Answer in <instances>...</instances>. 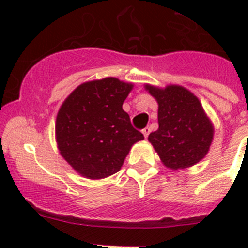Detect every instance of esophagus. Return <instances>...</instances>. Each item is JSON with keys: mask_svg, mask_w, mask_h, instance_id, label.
<instances>
[{"mask_svg": "<svg viewBox=\"0 0 248 248\" xmlns=\"http://www.w3.org/2000/svg\"><path fill=\"white\" fill-rule=\"evenodd\" d=\"M150 131H151V129H150V127H145L144 129H142V134H144V137L145 138H147V137H149V134H150Z\"/></svg>", "mask_w": 248, "mask_h": 248, "instance_id": "34e87169", "label": "esophagus"}]
</instances>
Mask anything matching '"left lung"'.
<instances>
[{"label": "left lung", "mask_w": 248, "mask_h": 248, "mask_svg": "<svg viewBox=\"0 0 248 248\" xmlns=\"http://www.w3.org/2000/svg\"><path fill=\"white\" fill-rule=\"evenodd\" d=\"M145 89L158 103V129L150 133L149 141L164 166L177 170L202 161L212 142L214 126L199 99L179 85Z\"/></svg>", "instance_id": "8db88e82"}]
</instances>
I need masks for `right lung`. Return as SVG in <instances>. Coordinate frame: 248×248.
I'll use <instances>...</instances> for the list:
<instances>
[{
    "label": "right lung",
    "mask_w": 248,
    "mask_h": 248,
    "mask_svg": "<svg viewBox=\"0 0 248 248\" xmlns=\"http://www.w3.org/2000/svg\"><path fill=\"white\" fill-rule=\"evenodd\" d=\"M133 85L104 78L79 85L57 112V147L69 166L87 179L121 169L132 145L144 139L122 109Z\"/></svg>",
    "instance_id": "obj_1"
}]
</instances>
